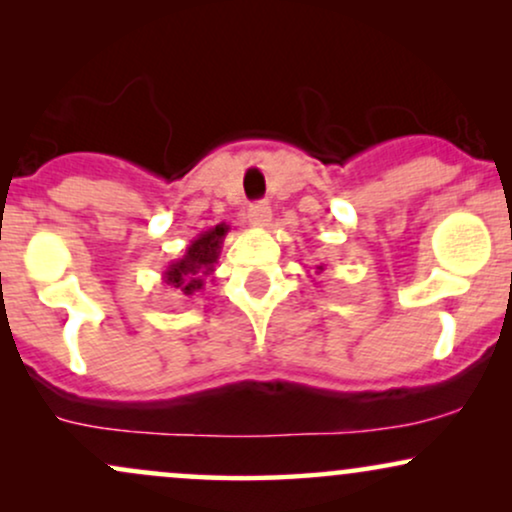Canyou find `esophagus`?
I'll list each match as a JSON object with an SVG mask.
<instances>
[{"instance_id": "esophagus-1", "label": "esophagus", "mask_w": 512, "mask_h": 512, "mask_svg": "<svg viewBox=\"0 0 512 512\" xmlns=\"http://www.w3.org/2000/svg\"><path fill=\"white\" fill-rule=\"evenodd\" d=\"M248 219H250L252 226L264 228V226H267V223H269V219H272V209H269L267 202L252 204L250 211H248Z\"/></svg>"}]
</instances>
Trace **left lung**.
Instances as JSON below:
<instances>
[{
	"instance_id": "8db88e82",
	"label": "left lung",
	"mask_w": 512,
	"mask_h": 512,
	"mask_svg": "<svg viewBox=\"0 0 512 512\" xmlns=\"http://www.w3.org/2000/svg\"><path fill=\"white\" fill-rule=\"evenodd\" d=\"M322 269H325V267H322V264H317V267H315V274H320Z\"/></svg>"
}]
</instances>
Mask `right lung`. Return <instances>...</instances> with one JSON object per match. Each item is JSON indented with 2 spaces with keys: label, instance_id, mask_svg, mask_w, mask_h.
Segmentation results:
<instances>
[{
  "label": "right lung",
  "instance_id": "1",
  "mask_svg": "<svg viewBox=\"0 0 512 512\" xmlns=\"http://www.w3.org/2000/svg\"><path fill=\"white\" fill-rule=\"evenodd\" d=\"M228 231H231V226L219 223V226L199 233L182 252V257L170 262L166 272H163V281L170 289L180 293V296L195 298L204 289V279L214 274L223 248V238H226Z\"/></svg>",
  "mask_w": 512,
  "mask_h": 512
}]
</instances>
